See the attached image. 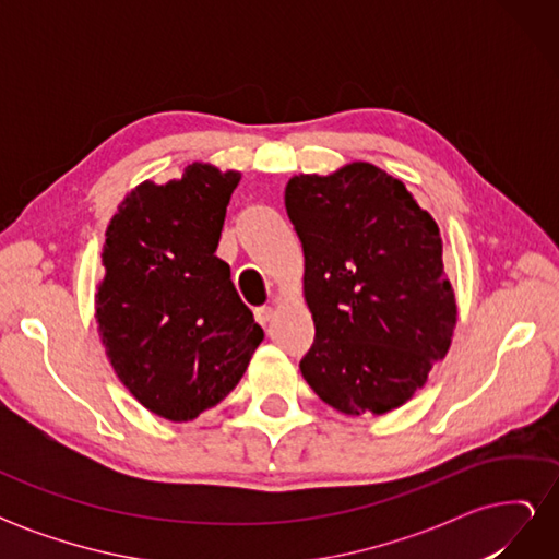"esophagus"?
Here are the masks:
<instances>
[{
	"label": "esophagus",
	"instance_id": "obj_1",
	"mask_svg": "<svg viewBox=\"0 0 559 559\" xmlns=\"http://www.w3.org/2000/svg\"><path fill=\"white\" fill-rule=\"evenodd\" d=\"M273 312H275V310L270 308V306H261V308L253 310V317H257L259 324H267V321L273 319Z\"/></svg>",
	"mask_w": 559,
	"mask_h": 559
}]
</instances>
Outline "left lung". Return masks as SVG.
Returning <instances> with one entry per match:
<instances>
[{
    "label": "left lung",
    "mask_w": 559,
    "mask_h": 559,
    "mask_svg": "<svg viewBox=\"0 0 559 559\" xmlns=\"http://www.w3.org/2000/svg\"><path fill=\"white\" fill-rule=\"evenodd\" d=\"M314 343L300 373L345 415L399 408L448 354L456 302L443 240L405 186L370 163L289 179Z\"/></svg>",
    "instance_id": "left-lung-1"
}]
</instances>
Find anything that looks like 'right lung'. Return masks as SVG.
<instances>
[{"label":"right lung","instance_id":"right-lung-1","mask_svg":"<svg viewBox=\"0 0 559 559\" xmlns=\"http://www.w3.org/2000/svg\"><path fill=\"white\" fill-rule=\"evenodd\" d=\"M240 173L193 163L140 183L114 214L95 317L130 394L170 421L195 419L240 382L263 329L216 257Z\"/></svg>","mask_w":559,"mask_h":559}]
</instances>
